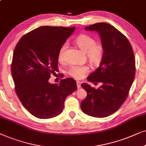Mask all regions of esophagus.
<instances>
[{
  "label": "esophagus",
  "instance_id": "1",
  "mask_svg": "<svg viewBox=\"0 0 146 146\" xmlns=\"http://www.w3.org/2000/svg\"><path fill=\"white\" fill-rule=\"evenodd\" d=\"M77 88H80V87H81V82H80V81H77Z\"/></svg>",
  "mask_w": 146,
  "mask_h": 146
}]
</instances>
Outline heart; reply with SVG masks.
<instances>
[{
  "instance_id": "obj_1",
  "label": "heart",
  "mask_w": 146,
  "mask_h": 146,
  "mask_svg": "<svg viewBox=\"0 0 146 146\" xmlns=\"http://www.w3.org/2000/svg\"><path fill=\"white\" fill-rule=\"evenodd\" d=\"M75 42L83 51L86 53L87 59L92 65L95 66L100 65L104 59L105 52L104 47L102 44L96 43V40L87 35H79L75 40ZM67 46V43L65 42L60 48L58 53L59 61H63L65 59V53ZM89 71V68L87 65H72L68 69L67 73L75 79H81Z\"/></svg>"
}]
</instances>
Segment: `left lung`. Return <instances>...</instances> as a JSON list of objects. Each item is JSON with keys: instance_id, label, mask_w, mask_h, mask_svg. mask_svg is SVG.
Wrapping results in <instances>:
<instances>
[{"instance_id": "8db88e82", "label": "left lung", "mask_w": 146, "mask_h": 146, "mask_svg": "<svg viewBox=\"0 0 146 146\" xmlns=\"http://www.w3.org/2000/svg\"><path fill=\"white\" fill-rule=\"evenodd\" d=\"M85 29L98 33L105 52L100 67L87 77L102 85L96 89L81 85L87 93L81 108L88 115L106 117L117 111L128 96L135 77V57L129 40L112 25L98 23Z\"/></svg>"}]
</instances>
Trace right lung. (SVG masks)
Wrapping results in <instances>:
<instances>
[{
	"label": "right lung",
	"instance_id": "right-lung-1",
	"mask_svg": "<svg viewBox=\"0 0 146 146\" xmlns=\"http://www.w3.org/2000/svg\"><path fill=\"white\" fill-rule=\"evenodd\" d=\"M75 27H40L23 35L15 46L11 74L17 96L26 110L39 119L63 111L66 98L76 90L75 79L48 82L58 68V53Z\"/></svg>",
	"mask_w": 146,
	"mask_h": 146
}]
</instances>
